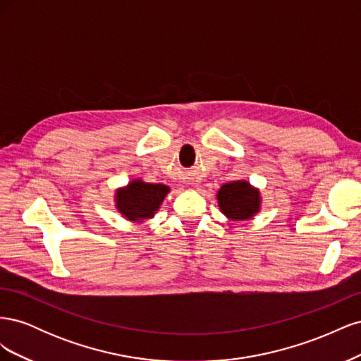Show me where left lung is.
<instances>
[{"instance_id":"8db88e82","label":"left lung","mask_w":361,"mask_h":361,"mask_svg":"<svg viewBox=\"0 0 361 361\" xmlns=\"http://www.w3.org/2000/svg\"><path fill=\"white\" fill-rule=\"evenodd\" d=\"M220 211L233 221H245L260 211V191L247 180H233L221 185L216 192Z\"/></svg>"}]
</instances>
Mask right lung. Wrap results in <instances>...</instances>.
<instances>
[{
	"instance_id": "add662e5",
	"label": "right lung",
	"mask_w": 361,
	"mask_h": 361,
	"mask_svg": "<svg viewBox=\"0 0 361 361\" xmlns=\"http://www.w3.org/2000/svg\"><path fill=\"white\" fill-rule=\"evenodd\" d=\"M170 188L164 183H149L141 179L130 180L126 187L117 188L114 202L117 211L126 220L143 223L147 218H154Z\"/></svg>"
}]
</instances>
